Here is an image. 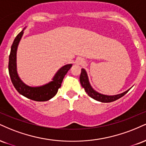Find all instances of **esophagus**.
Returning a JSON list of instances; mask_svg holds the SVG:
<instances>
[{
	"mask_svg": "<svg viewBox=\"0 0 146 146\" xmlns=\"http://www.w3.org/2000/svg\"><path fill=\"white\" fill-rule=\"evenodd\" d=\"M75 62H76L77 64H82V63L84 62V60L82 59H81V58H78V59L76 60Z\"/></svg>",
	"mask_w": 146,
	"mask_h": 146,
	"instance_id": "1",
	"label": "esophagus"
}]
</instances>
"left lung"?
<instances>
[{
	"label": "left lung",
	"instance_id": "obj_1",
	"mask_svg": "<svg viewBox=\"0 0 146 146\" xmlns=\"http://www.w3.org/2000/svg\"><path fill=\"white\" fill-rule=\"evenodd\" d=\"M80 80L81 85H82V88H84L86 92L91 98H92V99H95L98 101L102 102V103H110V102L116 101V100L119 99L120 98L122 97L124 95H125L129 90L126 91V92L122 93V94L114 96H108L100 94V93L96 92L95 90H93L92 88L91 87L90 84L89 83L87 73L84 68H82V71H81V74L80 77Z\"/></svg>",
	"mask_w": 146,
	"mask_h": 146
}]
</instances>
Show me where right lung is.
<instances>
[{"mask_svg": "<svg viewBox=\"0 0 146 146\" xmlns=\"http://www.w3.org/2000/svg\"><path fill=\"white\" fill-rule=\"evenodd\" d=\"M23 33L24 30L17 35L11 45L8 66L11 82L17 92L28 99L35 101H47L53 98L58 92L63 79L71 68L72 64H66L62 66L54 76L53 81L43 86L34 88L26 86L19 78L16 71V51Z\"/></svg>", "mask_w": 146, "mask_h": 146, "instance_id": "right-lung-1", "label": "right lung"}]
</instances>
